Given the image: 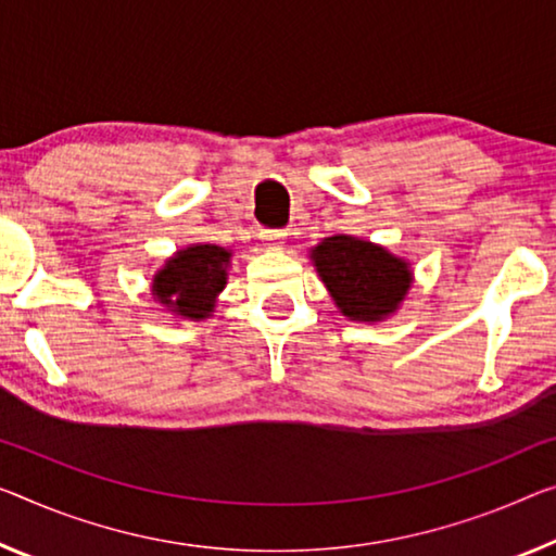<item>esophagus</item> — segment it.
<instances>
[{"label":"esophagus","mask_w":556,"mask_h":556,"mask_svg":"<svg viewBox=\"0 0 556 556\" xmlns=\"http://www.w3.org/2000/svg\"><path fill=\"white\" fill-rule=\"evenodd\" d=\"M286 236H288L286 228H263V230H261V238H263V241H266L268 245H273V249H278V245L286 241Z\"/></svg>","instance_id":"obj_1"}]
</instances>
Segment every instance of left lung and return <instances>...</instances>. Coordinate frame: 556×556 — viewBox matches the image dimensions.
<instances>
[{
    "label": "left lung",
    "mask_w": 556,
    "mask_h": 556,
    "mask_svg": "<svg viewBox=\"0 0 556 556\" xmlns=\"http://www.w3.org/2000/svg\"><path fill=\"white\" fill-rule=\"evenodd\" d=\"M311 261L338 311L350 320H386L413 283L407 261L355 236L323 238L311 251Z\"/></svg>",
    "instance_id": "1"
}]
</instances>
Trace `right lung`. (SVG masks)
<instances>
[{"instance_id": "1", "label": "right lung", "mask_w": 556, "mask_h": 556, "mask_svg": "<svg viewBox=\"0 0 556 556\" xmlns=\"http://www.w3.org/2000/svg\"><path fill=\"white\" fill-rule=\"evenodd\" d=\"M230 251L213 243H193L178 251L153 276L151 293L174 315L189 320L208 318L216 295L226 288Z\"/></svg>"}]
</instances>
